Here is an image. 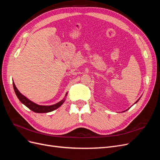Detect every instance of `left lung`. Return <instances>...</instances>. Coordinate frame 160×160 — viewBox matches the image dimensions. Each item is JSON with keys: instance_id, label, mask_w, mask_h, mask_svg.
<instances>
[{"instance_id": "left-lung-1", "label": "left lung", "mask_w": 160, "mask_h": 160, "mask_svg": "<svg viewBox=\"0 0 160 160\" xmlns=\"http://www.w3.org/2000/svg\"><path fill=\"white\" fill-rule=\"evenodd\" d=\"M139 99H140V98H139ZM139 99H138V101H136V102H135V103H137V102H138V101H139ZM135 103H134V104H135ZM127 110H128V109H127ZM127 110H126V111H127Z\"/></svg>"}]
</instances>
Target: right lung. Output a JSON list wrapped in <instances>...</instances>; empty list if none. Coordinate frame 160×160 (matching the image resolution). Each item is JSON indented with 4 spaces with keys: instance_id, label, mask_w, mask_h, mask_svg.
I'll return each mask as SVG.
<instances>
[{
    "instance_id": "right-lung-1",
    "label": "right lung",
    "mask_w": 160,
    "mask_h": 160,
    "mask_svg": "<svg viewBox=\"0 0 160 160\" xmlns=\"http://www.w3.org/2000/svg\"><path fill=\"white\" fill-rule=\"evenodd\" d=\"M13 88H14V92L17 96L18 99L20 100L21 102L22 103H23L25 106L30 109L31 110H32V111L35 113H48V112H51V111H54L55 109H57V108H59L60 106L62 105V104L65 102V99L64 98L62 100H61L59 102H58L56 104L52 105H37L36 103H35L32 101H30L28 99H27L25 96H24L23 95H22L19 91L17 89V88H16L15 85H14V83L13 82ZM67 93L65 95V97L67 96Z\"/></svg>"
}]
</instances>
